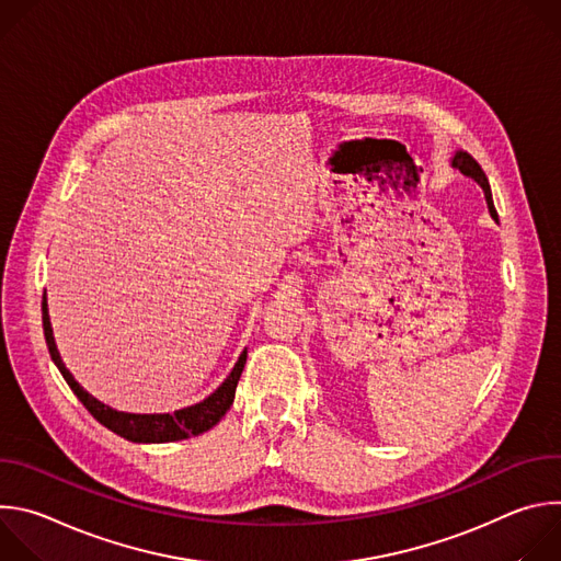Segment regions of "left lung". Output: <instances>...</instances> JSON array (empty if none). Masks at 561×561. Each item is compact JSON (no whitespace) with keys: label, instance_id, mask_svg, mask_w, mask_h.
Instances as JSON below:
<instances>
[{"label":"left lung","instance_id":"1","mask_svg":"<svg viewBox=\"0 0 561 561\" xmlns=\"http://www.w3.org/2000/svg\"><path fill=\"white\" fill-rule=\"evenodd\" d=\"M453 167H455V169H459L463 175L472 178L479 186L484 188V193H486V202H489V208H491V215H493V217H497V210H495V206H493V195H491L489 180H486L484 171L479 169V164L474 162V159H472L468 152H461V150H459V152L453 157Z\"/></svg>","mask_w":561,"mask_h":561}]
</instances>
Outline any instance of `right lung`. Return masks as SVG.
<instances>
[{"instance_id":"obj_1","label":"right lung","mask_w":561,"mask_h":561,"mask_svg":"<svg viewBox=\"0 0 561 561\" xmlns=\"http://www.w3.org/2000/svg\"><path fill=\"white\" fill-rule=\"evenodd\" d=\"M42 322H44V337H46V346L48 353L55 362V366L59 368V373L64 375L66 383L70 386V390L79 397V402L87 407V411L100 422L104 424L108 431L117 433L119 437L128 439V442H137V444H162V442H180V439H188V437H197L206 431H210L224 415L226 411L232 407L234 399V388L239 381V375L244 370L247 364V351L239 355L234 368L230 370V375L226 377V381L210 394L206 397L204 402L175 411L164 413V415H135V413H119L106 404H102L100 399H95L93 394H89L82 386H79L72 375L68 373V368L64 366L59 351L55 346L53 340V329H50V319H48V308H46V297L42 301Z\"/></svg>"}]
</instances>
